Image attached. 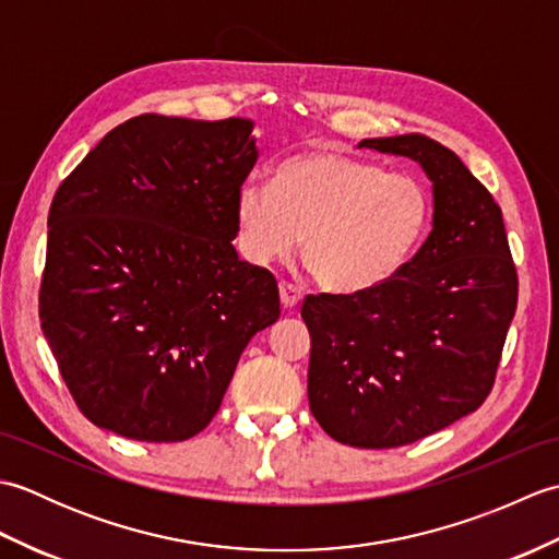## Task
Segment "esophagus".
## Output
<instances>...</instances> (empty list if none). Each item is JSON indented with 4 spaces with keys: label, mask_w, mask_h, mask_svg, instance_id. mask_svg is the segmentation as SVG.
Segmentation results:
<instances>
[{
    "label": "esophagus",
    "mask_w": 559,
    "mask_h": 559,
    "mask_svg": "<svg viewBox=\"0 0 559 559\" xmlns=\"http://www.w3.org/2000/svg\"><path fill=\"white\" fill-rule=\"evenodd\" d=\"M278 293H281V305L286 307V310H293V307H298V302L302 300V293H300V288L290 286V283H281V286H278Z\"/></svg>",
    "instance_id": "esophagus-1"
}]
</instances>
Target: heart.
I'll use <instances>...</instances> for the list:
<instances>
[{"instance_id":"heart-1","label":"heart","mask_w":559,"mask_h":559,"mask_svg":"<svg viewBox=\"0 0 559 559\" xmlns=\"http://www.w3.org/2000/svg\"><path fill=\"white\" fill-rule=\"evenodd\" d=\"M430 223V197L413 175L341 151L312 148L283 160L271 189L247 182L235 197L240 254L269 266L305 259L331 293L384 286L408 264Z\"/></svg>"}]
</instances>
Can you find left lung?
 <instances>
[{"instance_id": "8db88e82", "label": "left lung", "mask_w": 559, "mask_h": 559, "mask_svg": "<svg viewBox=\"0 0 559 559\" xmlns=\"http://www.w3.org/2000/svg\"><path fill=\"white\" fill-rule=\"evenodd\" d=\"M358 148L420 163L432 230L384 286L307 295V396L322 430L362 449L403 447L478 411L519 298L502 209L454 151L423 134Z\"/></svg>"}]
</instances>
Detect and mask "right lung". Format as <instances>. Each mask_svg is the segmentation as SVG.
<instances>
[{"label": "right lung", "instance_id": "1", "mask_svg": "<svg viewBox=\"0 0 559 559\" xmlns=\"http://www.w3.org/2000/svg\"><path fill=\"white\" fill-rule=\"evenodd\" d=\"M254 122L139 115L59 185L40 326L79 411L139 442H182L218 413L276 278L237 257L235 197Z\"/></svg>", "mask_w": 559, "mask_h": 559}]
</instances>
